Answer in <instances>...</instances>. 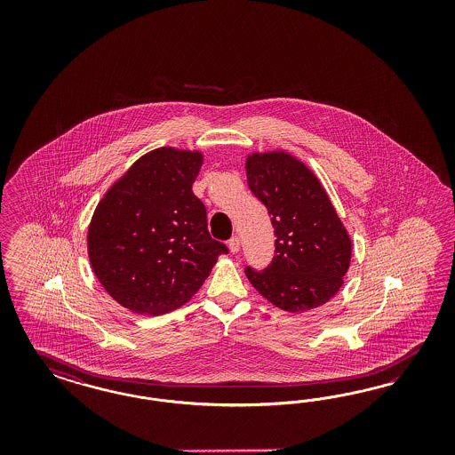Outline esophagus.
Segmentation results:
<instances>
[{
    "label": "esophagus",
    "mask_w": 455,
    "mask_h": 455,
    "mask_svg": "<svg viewBox=\"0 0 455 455\" xmlns=\"http://www.w3.org/2000/svg\"><path fill=\"white\" fill-rule=\"evenodd\" d=\"M228 248H230L232 253H238V250H240V238L238 236H232L228 240Z\"/></svg>",
    "instance_id": "esophagus-1"
}]
</instances>
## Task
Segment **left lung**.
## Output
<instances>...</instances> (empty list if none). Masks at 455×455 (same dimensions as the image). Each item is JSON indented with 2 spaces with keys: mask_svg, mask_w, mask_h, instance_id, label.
<instances>
[{
  "mask_svg": "<svg viewBox=\"0 0 455 455\" xmlns=\"http://www.w3.org/2000/svg\"><path fill=\"white\" fill-rule=\"evenodd\" d=\"M248 187L272 215L275 257L250 283L278 308L299 314L329 302L344 285L352 240L315 173L282 150L251 153Z\"/></svg>",
  "mask_w": 455,
  "mask_h": 455,
  "instance_id": "obj_1",
  "label": "left lung"
}]
</instances>
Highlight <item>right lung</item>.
<instances>
[{
	"instance_id": "add662e5",
	"label": "right lung",
	"mask_w": 455,
	"mask_h": 455,
	"mask_svg": "<svg viewBox=\"0 0 455 455\" xmlns=\"http://www.w3.org/2000/svg\"><path fill=\"white\" fill-rule=\"evenodd\" d=\"M202 152L162 147L140 156L100 200L88 257L103 289L124 308L162 315L188 302L228 248L208 234L192 192Z\"/></svg>"
}]
</instances>
